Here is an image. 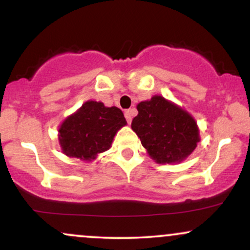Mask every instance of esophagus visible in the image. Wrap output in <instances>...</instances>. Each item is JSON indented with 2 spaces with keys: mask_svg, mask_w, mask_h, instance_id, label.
I'll return each instance as SVG.
<instances>
[{
  "mask_svg": "<svg viewBox=\"0 0 250 250\" xmlns=\"http://www.w3.org/2000/svg\"><path fill=\"white\" fill-rule=\"evenodd\" d=\"M125 120H127V122L130 123L131 120H133V109H128V110H125Z\"/></svg>",
  "mask_w": 250,
  "mask_h": 250,
  "instance_id": "34e87169",
  "label": "esophagus"
}]
</instances>
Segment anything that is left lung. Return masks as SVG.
I'll return each instance as SVG.
<instances>
[{
	"mask_svg": "<svg viewBox=\"0 0 250 250\" xmlns=\"http://www.w3.org/2000/svg\"><path fill=\"white\" fill-rule=\"evenodd\" d=\"M131 129L156 163H180L195 150L200 130L187 110L163 96L154 95L136 105Z\"/></svg>",
	"mask_w": 250,
	"mask_h": 250,
	"instance_id": "8db88e82",
	"label": "left lung"
}]
</instances>
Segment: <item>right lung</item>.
I'll use <instances>...</instances> for the list:
<instances>
[{
	"label": "right lung",
	"instance_id": "1",
	"mask_svg": "<svg viewBox=\"0 0 250 250\" xmlns=\"http://www.w3.org/2000/svg\"><path fill=\"white\" fill-rule=\"evenodd\" d=\"M125 125L121 109L89 100L61 123L60 147L67 156L90 162L111 147L114 136Z\"/></svg>",
	"mask_w": 250,
	"mask_h": 250
}]
</instances>
